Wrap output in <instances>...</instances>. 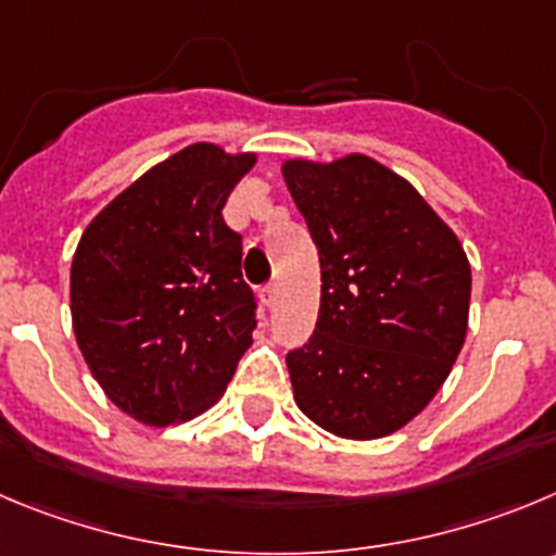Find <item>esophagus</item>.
<instances>
[{
  "instance_id": "esophagus-1",
  "label": "esophagus",
  "mask_w": 556,
  "mask_h": 556,
  "mask_svg": "<svg viewBox=\"0 0 556 556\" xmlns=\"http://www.w3.org/2000/svg\"><path fill=\"white\" fill-rule=\"evenodd\" d=\"M261 299H263V304H266V307H274V302H277V285L268 282L266 288L261 290Z\"/></svg>"
}]
</instances>
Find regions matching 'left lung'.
I'll return each instance as SVG.
<instances>
[{
    "instance_id": "obj_1",
    "label": "left lung",
    "mask_w": 556,
    "mask_h": 556,
    "mask_svg": "<svg viewBox=\"0 0 556 556\" xmlns=\"http://www.w3.org/2000/svg\"><path fill=\"white\" fill-rule=\"evenodd\" d=\"M282 175L320 257L318 324L288 354L295 403L342 439L395 433L464 349V247L408 180L367 155L293 159Z\"/></svg>"
}]
</instances>
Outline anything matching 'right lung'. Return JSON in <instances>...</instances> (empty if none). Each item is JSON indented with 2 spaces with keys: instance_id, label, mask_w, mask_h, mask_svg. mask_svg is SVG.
<instances>
[{
  "instance_id": "right-lung-1",
  "label": "right lung",
  "mask_w": 556,
  "mask_h": 556,
  "mask_svg": "<svg viewBox=\"0 0 556 556\" xmlns=\"http://www.w3.org/2000/svg\"><path fill=\"white\" fill-rule=\"evenodd\" d=\"M252 153L197 142L87 225L71 266L76 342L109 401L144 425L197 417L252 345L241 236L222 216Z\"/></svg>"
}]
</instances>
